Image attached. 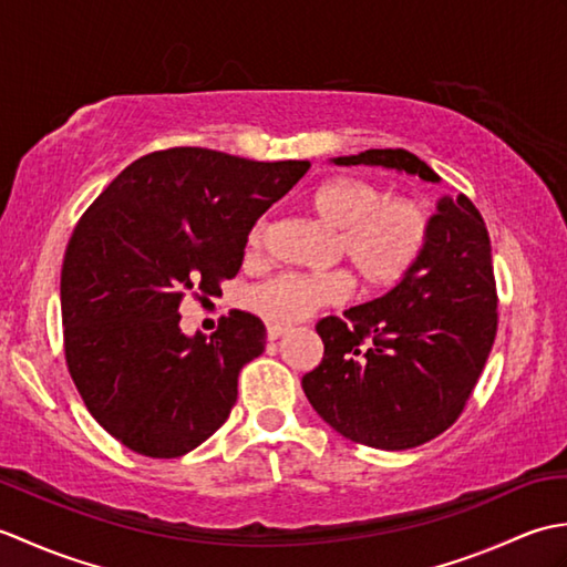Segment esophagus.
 I'll return each instance as SVG.
<instances>
[{
  "instance_id": "34e87169",
  "label": "esophagus",
  "mask_w": 567,
  "mask_h": 567,
  "mask_svg": "<svg viewBox=\"0 0 567 567\" xmlns=\"http://www.w3.org/2000/svg\"><path fill=\"white\" fill-rule=\"evenodd\" d=\"M285 333H287V327H282V323H268V339L270 341H277Z\"/></svg>"
}]
</instances>
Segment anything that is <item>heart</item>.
I'll use <instances>...</instances> for the list:
<instances>
[{
  "label": "heart",
  "instance_id": "b5f03b06",
  "mask_svg": "<svg viewBox=\"0 0 567 567\" xmlns=\"http://www.w3.org/2000/svg\"><path fill=\"white\" fill-rule=\"evenodd\" d=\"M309 207L336 228V256L346 258L372 290L400 285L426 248L431 219L421 202L388 199V192L363 177L339 175L309 195ZM265 226L256 224L248 236V252L262 250ZM353 292V277L333 272H287L250 292L248 305L272 323H297L311 311L341 305Z\"/></svg>",
  "mask_w": 567,
  "mask_h": 567
}]
</instances>
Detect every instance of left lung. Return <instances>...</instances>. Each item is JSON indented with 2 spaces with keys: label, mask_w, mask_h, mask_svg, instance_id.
Returning <instances> with one entry per match:
<instances>
[{
  "label": "left lung",
  "mask_w": 567,
  "mask_h": 567,
  "mask_svg": "<svg viewBox=\"0 0 567 567\" xmlns=\"http://www.w3.org/2000/svg\"><path fill=\"white\" fill-rule=\"evenodd\" d=\"M336 165H382L439 183L404 148H372ZM319 368L302 378L317 414L353 443L406 451L436 439L483 375L497 336V285L483 214L443 197L419 262L392 290L317 323Z\"/></svg>",
  "instance_id": "left-lung-1"
}]
</instances>
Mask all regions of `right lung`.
I'll list each match as a JSON object with an SVG mask.
<instances>
[{
	"label": "right lung",
	"instance_id": "right-lung-1",
	"mask_svg": "<svg viewBox=\"0 0 567 567\" xmlns=\"http://www.w3.org/2000/svg\"><path fill=\"white\" fill-rule=\"evenodd\" d=\"M309 171L209 148L131 163L82 214L60 272L70 378L97 424L148 457L197 449L231 414L238 372L265 327L228 311L209 339L179 329V302L221 295L250 228Z\"/></svg>",
	"mask_w": 567,
	"mask_h": 567
}]
</instances>
